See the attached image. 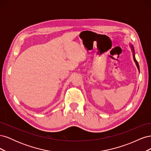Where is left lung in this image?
<instances>
[{"label":"left lung","instance_id":"8db88e82","mask_svg":"<svg viewBox=\"0 0 151 151\" xmlns=\"http://www.w3.org/2000/svg\"><path fill=\"white\" fill-rule=\"evenodd\" d=\"M129 45H130V48H131L132 52V53H133L134 60V62H135V64H136L137 67V68H138V70H139H139H140V69H139V63H138V62L137 61L136 58H135V50H134V47H133V45H132L131 43H129Z\"/></svg>","mask_w":151,"mask_h":151}]
</instances>
